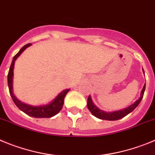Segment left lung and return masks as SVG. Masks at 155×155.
Instances as JSON below:
<instances>
[{"label":"left lung","instance_id":"obj_1","mask_svg":"<svg viewBox=\"0 0 155 155\" xmlns=\"http://www.w3.org/2000/svg\"><path fill=\"white\" fill-rule=\"evenodd\" d=\"M144 90H145V84L143 86V89H142L141 91V95H140V97L135 102L134 104H133L132 105H130V107H127L125 109H123L121 110H117L114 111V112H104L103 110H100V109L97 108L96 106L93 104V103L92 102L91 97L90 96H89L87 100V107L89 109V110L92 113L93 115H94L95 117H97V118L101 120H117L121 119V118L124 117L125 116H127V114H129L130 113H131L132 111L136 108L138 104H140V101H141L142 98H143V93H144Z\"/></svg>","mask_w":155,"mask_h":155}]
</instances>
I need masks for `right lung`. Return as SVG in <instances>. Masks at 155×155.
Segmentation results:
<instances>
[{"label":"right lung","mask_w":155,"mask_h":155,"mask_svg":"<svg viewBox=\"0 0 155 155\" xmlns=\"http://www.w3.org/2000/svg\"><path fill=\"white\" fill-rule=\"evenodd\" d=\"M31 45V43H28V44L24 45V46L21 48L20 51L14 56L13 60H12V65L10 66V69L8 75V88H9L10 95H11V97H12V100H13L15 105L18 107L21 110L23 111L25 114H27V115L35 118H49L51 117H53V116L56 115V114L62 110L64 104V98H65V95L67 94L68 92L69 91V90H63L62 93H59V94L57 96L56 98H55L53 101H51L49 104H48V105L39 106V107H34V106H30L28 105V104H23L22 102H21L20 100H18V99L15 97V95L13 94V84H12V83H13V69L14 66H15V62L17 58H18V57L19 55L28 48V47L30 46Z\"/></svg>","instance_id":"1"}]
</instances>
